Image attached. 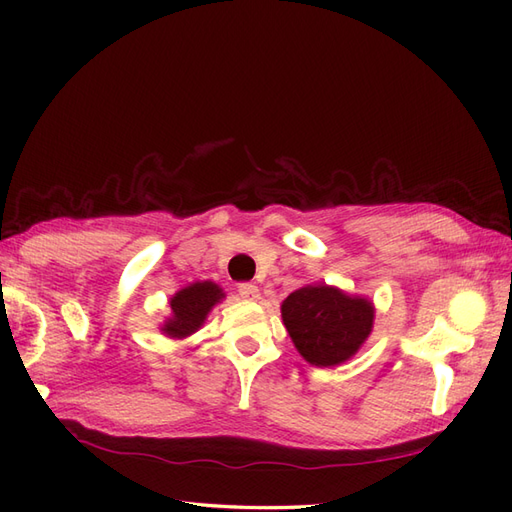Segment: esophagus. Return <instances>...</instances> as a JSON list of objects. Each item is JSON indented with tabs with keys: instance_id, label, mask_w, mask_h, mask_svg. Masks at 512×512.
<instances>
[{
	"instance_id": "34e87169",
	"label": "esophagus",
	"mask_w": 512,
	"mask_h": 512,
	"mask_svg": "<svg viewBox=\"0 0 512 512\" xmlns=\"http://www.w3.org/2000/svg\"><path fill=\"white\" fill-rule=\"evenodd\" d=\"M237 292H239V297L245 299V301H256V299H260V290H258L256 284H239V286H237Z\"/></svg>"
}]
</instances>
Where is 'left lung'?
Returning <instances> with one entry per match:
<instances>
[{
  "instance_id": "1",
  "label": "left lung",
  "mask_w": 512,
  "mask_h": 512,
  "mask_svg": "<svg viewBox=\"0 0 512 512\" xmlns=\"http://www.w3.org/2000/svg\"><path fill=\"white\" fill-rule=\"evenodd\" d=\"M374 305L327 284L290 292L282 320L294 348L307 363L335 367L359 352L374 327Z\"/></svg>"
}]
</instances>
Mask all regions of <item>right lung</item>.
<instances>
[{
    "label": "right lung",
    "mask_w": 512,
    "mask_h": 512,
    "mask_svg": "<svg viewBox=\"0 0 512 512\" xmlns=\"http://www.w3.org/2000/svg\"><path fill=\"white\" fill-rule=\"evenodd\" d=\"M226 294L213 282H196L181 288L170 299V318L162 324V333L173 339H183L196 333L213 309Z\"/></svg>",
    "instance_id": "obj_1"
}]
</instances>
